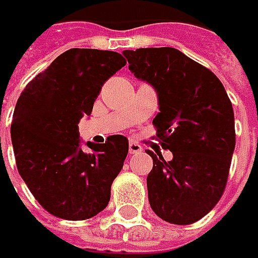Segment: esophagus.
Listing matches in <instances>:
<instances>
[{
  "label": "esophagus",
  "instance_id": "1",
  "mask_svg": "<svg viewBox=\"0 0 258 258\" xmlns=\"http://www.w3.org/2000/svg\"><path fill=\"white\" fill-rule=\"evenodd\" d=\"M142 151V146L139 144H136V142H131L129 144V152L131 154H139Z\"/></svg>",
  "mask_w": 258,
  "mask_h": 258
}]
</instances>
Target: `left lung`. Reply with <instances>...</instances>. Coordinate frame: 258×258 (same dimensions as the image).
<instances>
[{
  "instance_id": "1",
  "label": "left lung",
  "mask_w": 258,
  "mask_h": 258,
  "mask_svg": "<svg viewBox=\"0 0 258 258\" xmlns=\"http://www.w3.org/2000/svg\"><path fill=\"white\" fill-rule=\"evenodd\" d=\"M129 70L154 86L159 113L156 138L172 152L165 161L148 151L154 168L148 197L164 221L188 225L210 213L223 197L235 148L231 100L213 72L172 47L124 50Z\"/></svg>"
}]
</instances>
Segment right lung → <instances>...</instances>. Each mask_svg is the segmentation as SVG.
<instances>
[{"mask_svg": "<svg viewBox=\"0 0 258 258\" xmlns=\"http://www.w3.org/2000/svg\"><path fill=\"white\" fill-rule=\"evenodd\" d=\"M126 64L122 54L70 48L25 86L15 104L11 141L15 164L45 211L70 221L92 218L110 200L129 142L112 135L106 144L80 148L79 122L92 113L104 82Z\"/></svg>", "mask_w": 258, "mask_h": 258, "instance_id": "obj_1", "label": "right lung"}]
</instances>
